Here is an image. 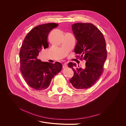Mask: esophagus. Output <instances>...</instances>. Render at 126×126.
Segmentation results:
<instances>
[{
  "label": "esophagus",
  "mask_w": 126,
  "mask_h": 126,
  "mask_svg": "<svg viewBox=\"0 0 126 126\" xmlns=\"http://www.w3.org/2000/svg\"><path fill=\"white\" fill-rule=\"evenodd\" d=\"M67 67V64H66V63H64V64L63 65V68H66V67Z\"/></svg>",
  "instance_id": "obj_1"
}]
</instances>
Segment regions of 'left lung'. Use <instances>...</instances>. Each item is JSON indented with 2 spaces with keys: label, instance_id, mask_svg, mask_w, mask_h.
Returning a JSON list of instances; mask_svg holds the SVG:
<instances>
[{
  "label": "left lung",
  "instance_id": "left-lung-1",
  "mask_svg": "<svg viewBox=\"0 0 126 126\" xmlns=\"http://www.w3.org/2000/svg\"><path fill=\"white\" fill-rule=\"evenodd\" d=\"M72 29L77 40L74 49L78 55L76 57H80L86 63L84 69L74 68L76 64L68 63L74 72L70 82L76 89H87L97 81L103 72L107 57L106 41L102 32L91 23L74 24Z\"/></svg>",
  "mask_w": 126,
  "mask_h": 126
}]
</instances>
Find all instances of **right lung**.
Segmentation results:
<instances>
[{
  "label": "right lung",
  "instance_id": "add662e5",
  "mask_svg": "<svg viewBox=\"0 0 126 126\" xmlns=\"http://www.w3.org/2000/svg\"><path fill=\"white\" fill-rule=\"evenodd\" d=\"M58 26L56 23H48L35 27L27 34L21 45L20 70L26 83L36 90L46 89L54 76L62 69V65L58 62L53 64L37 58L40 51L49 47V32Z\"/></svg>",
  "mask_w": 126,
  "mask_h": 126
}]
</instances>
